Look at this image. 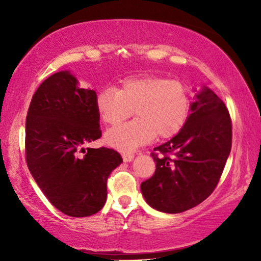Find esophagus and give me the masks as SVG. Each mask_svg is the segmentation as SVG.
I'll use <instances>...</instances> for the list:
<instances>
[{
  "instance_id": "1",
  "label": "esophagus",
  "mask_w": 261,
  "mask_h": 261,
  "mask_svg": "<svg viewBox=\"0 0 261 261\" xmlns=\"http://www.w3.org/2000/svg\"><path fill=\"white\" fill-rule=\"evenodd\" d=\"M122 158L124 162H132L134 159V154H132V153H123Z\"/></svg>"
}]
</instances>
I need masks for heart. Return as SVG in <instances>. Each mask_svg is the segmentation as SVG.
I'll return each instance as SVG.
<instances>
[{"mask_svg":"<svg viewBox=\"0 0 261 261\" xmlns=\"http://www.w3.org/2000/svg\"><path fill=\"white\" fill-rule=\"evenodd\" d=\"M95 107L107 126H117L132 114L130 122L106 133L105 140L119 151H134L155 137L170 139L180 132L190 112V95L183 82L158 76L127 77L119 89L97 91Z\"/></svg>","mask_w":261,"mask_h":261,"instance_id":"obj_1","label":"heart"}]
</instances>
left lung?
Here are the masks:
<instances>
[{"instance_id": "1", "label": "left lung", "mask_w": 261, "mask_h": 261, "mask_svg": "<svg viewBox=\"0 0 261 261\" xmlns=\"http://www.w3.org/2000/svg\"><path fill=\"white\" fill-rule=\"evenodd\" d=\"M231 148V120L222 99L203 87L179 133L154 147L155 172L141 183L146 202L178 214L208 198L219 183Z\"/></svg>"}]
</instances>
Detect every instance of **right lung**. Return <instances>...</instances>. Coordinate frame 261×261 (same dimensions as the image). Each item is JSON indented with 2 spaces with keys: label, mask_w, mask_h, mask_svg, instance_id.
I'll list each match as a JSON object with an SVG mask.
<instances>
[{
  "label": "right lung",
  "mask_w": 261,
  "mask_h": 261,
  "mask_svg": "<svg viewBox=\"0 0 261 261\" xmlns=\"http://www.w3.org/2000/svg\"><path fill=\"white\" fill-rule=\"evenodd\" d=\"M95 97L96 92L81 88L70 71H60L37 89L26 117L30 172L48 201L72 217L103 208L109 174L122 163L113 148L84 151L83 145L102 135Z\"/></svg>",
  "instance_id": "1"
}]
</instances>
